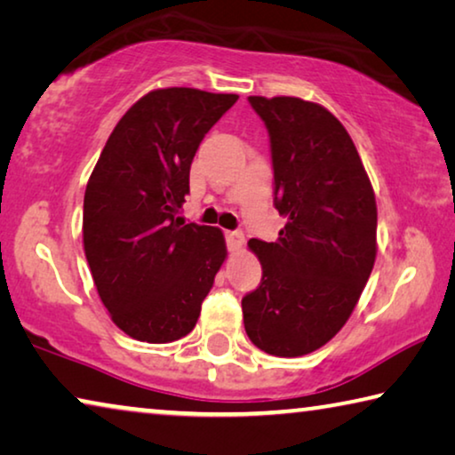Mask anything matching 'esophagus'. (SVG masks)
<instances>
[{
    "instance_id": "esophagus-1",
    "label": "esophagus",
    "mask_w": 455,
    "mask_h": 455,
    "mask_svg": "<svg viewBox=\"0 0 455 455\" xmlns=\"http://www.w3.org/2000/svg\"><path fill=\"white\" fill-rule=\"evenodd\" d=\"M243 244H244V236H243V233H239V230H230V233H227V247L230 253L241 251Z\"/></svg>"
}]
</instances>
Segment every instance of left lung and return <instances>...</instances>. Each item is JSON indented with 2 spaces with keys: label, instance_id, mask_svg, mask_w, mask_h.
<instances>
[{
  "label": "left lung",
  "instance_id": "obj_1",
  "mask_svg": "<svg viewBox=\"0 0 455 455\" xmlns=\"http://www.w3.org/2000/svg\"><path fill=\"white\" fill-rule=\"evenodd\" d=\"M271 140L275 243L249 241L263 277L243 298L249 340L295 358L330 342L360 299L377 259V200L355 141L326 107L249 97Z\"/></svg>",
  "mask_w": 455,
  "mask_h": 455
}]
</instances>
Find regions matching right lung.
I'll return each instance as SVG.
<instances>
[{"instance_id": "add662e5", "label": "right lung", "mask_w": 455, "mask_h": 455, "mask_svg": "<svg viewBox=\"0 0 455 455\" xmlns=\"http://www.w3.org/2000/svg\"><path fill=\"white\" fill-rule=\"evenodd\" d=\"M236 99L186 86L148 92L115 125L86 184V261L115 326L135 340L190 334L225 263L222 230L178 214L200 141Z\"/></svg>"}]
</instances>
